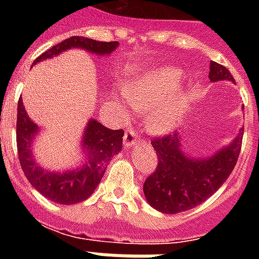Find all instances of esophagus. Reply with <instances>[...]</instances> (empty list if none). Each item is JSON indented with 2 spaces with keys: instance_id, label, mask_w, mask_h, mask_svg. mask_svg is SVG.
I'll list each match as a JSON object with an SVG mask.
<instances>
[{
  "instance_id": "esophagus-1",
  "label": "esophagus",
  "mask_w": 259,
  "mask_h": 259,
  "mask_svg": "<svg viewBox=\"0 0 259 259\" xmlns=\"http://www.w3.org/2000/svg\"><path fill=\"white\" fill-rule=\"evenodd\" d=\"M137 141H139V136L136 135L135 129H129L126 133H124V137H123L124 148H132V147H135L136 144H137Z\"/></svg>"
}]
</instances>
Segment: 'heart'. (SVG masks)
Here are the masks:
<instances>
[{
  "label": "heart",
  "mask_w": 259,
  "mask_h": 259,
  "mask_svg": "<svg viewBox=\"0 0 259 259\" xmlns=\"http://www.w3.org/2000/svg\"><path fill=\"white\" fill-rule=\"evenodd\" d=\"M180 73L174 68H157L141 74L126 87V94L133 107L148 113V130L163 135L174 130L182 119L183 111L178 101H165L179 87Z\"/></svg>",
  "instance_id": "heart-1"
}]
</instances>
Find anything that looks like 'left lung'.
Here are the masks:
<instances>
[{
    "instance_id": "1",
    "label": "left lung",
    "mask_w": 259,
    "mask_h": 259,
    "mask_svg": "<svg viewBox=\"0 0 259 259\" xmlns=\"http://www.w3.org/2000/svg\"><path fill=\"white\" fill-rule=\"evenodd\" d=\"M209 80L234 81L228 69L217 62L209 65ZM243 132L241 127L229 146L208 158H190L185 154L179 133L154 139L151 144L157 151L158 165L143 186L148 204L163 213H178L209 198L233 172Z\"/></svg>"
}]
</instances>
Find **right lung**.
<instances>
[{"instance_id":"1","label":"right lung","mask_w":259,"mask_h":259,"mask_svg":"<svg viewBox=\"0 0 259 259\" xmlns=\"http://www.w3.org/2000/svg\"><path fill=\"white\" fill-rule=\"evenodd\" d=\"M118 41H97L85 37H69L48 51L42 53L33 62H41L62 54L70 48H81L96 55H109L118 48ZM38 135L37 126L26 113L22 98L18 102V120H16V146L19 155L20 166L30 185L40 191L46 198L57 204L72 205L87 200L97 186L100 185L105 174L108 163L113 155L122 150V129L111 130L105 127L96 119H90L85 126L84 135L81 139V148L85 159L79 168L70 169L66 172H51L40 166L33 157L31 144Z\"/></svg>"}]
</instances>
